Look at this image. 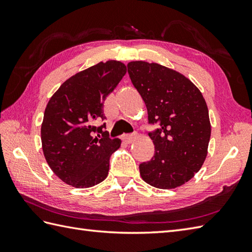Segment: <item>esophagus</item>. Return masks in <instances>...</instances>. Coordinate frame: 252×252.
<instances>
[{
    "mask_svg": "<svg viewBox=\"0 0 252 252\" xmlns=\"http://www.w3.org/2000/svg\"><path fill=\"white\" fill-rule=\"evenodd\" d=\"M137 135L136 134H130V135H123V141H125L126 144H131L132 142H134L136 140Z\"/></svg>",
    "mask_w": 252,
    "mask_h": 252,
    "instance_id": "obj_1",
    "label": "esophagus"
}]
</instances>
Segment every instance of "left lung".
<instances>
[{
	"label": "left lung",
	"mask_w": 252,
	"mask_h": 252,
	"mask_svg": "<svg viewBox=\"0 0 252 252\" xmlns=\"http://www.w3.org/2000/svg\"><path fill=\"white\" fill-rule=\"evenodd\" d=\"M127 72L145 101L149 123L160 122V129L148 133L155 154L140 164V174L157 189H176L206 160L211 135L206 100L189 78L157 63L130 62Z\"/></svg>",
	"instance_id": "left-lung-1"
}]
</instances>
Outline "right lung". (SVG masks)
<instances>
[{"label":"right lung","mask_w":252,"mask_h":252,"mask_svg":"<svg viewBox=\"0 0 252 252\" xmlns=\"http://www.w3.org/2000/svg\"><path fill=\"white\" fill-rule=\"evenodd\" d=\"M126 66L119 61L100 62L67 79L53 94L41 125L42 149L47 164L63 183L88 189L103 182L109 157L121 145L104 131V101Z\"/></svg>","instance_id":"obj_1"}]
</instances>
